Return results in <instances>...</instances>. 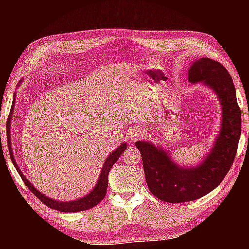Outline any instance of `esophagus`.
Returning <instances> with one entry per match:
<instances>
[{"label":"esophagus","mask_w":249,"mask_h":249,"mask_svg":"<svg viewBox=\"0 0 249 249\" xmlns=\"http://www.w3.org/2000/svg\"><path fill=\"white\" fill-rule=\"evenodd\" d=\"M142 135H144V133L142 132L141 129H136V130H132V132L127 134V137L129 142H135L136 140H138V138L142 137Z\"/></svg>","instance_id":"1"}]
</instances>
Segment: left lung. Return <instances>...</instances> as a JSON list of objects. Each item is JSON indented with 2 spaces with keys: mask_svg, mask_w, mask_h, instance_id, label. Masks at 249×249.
<instances>
[{
  "mask_svg": "<svg viewBox=\"0 0 249 249\" xmlns=\"http://www.w3.org/2000/svg\"><path fill=\"white\" fill-rule=\"evenodd\" d=\"M188 71L189 82L202 83L220 101L221 127L212 148L197 165L184 167L177 163L163 147L148 141L135 142L141 151L149 191L169 203L196 200L222 182L233 165L242 130L241 109L229 71L210 58L196 59Z\"/></svg>",
  "mask_w": 249,
  "mask_h": 249,
  "instance_id": "left-lung-1",
  "label": "left lung"
}]
</instances>
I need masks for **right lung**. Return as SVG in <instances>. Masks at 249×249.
Returning a JSON list of instances; mask_svg holds the SVG:
<instances>
[{
  "label": "right lung",
  "mask_w": 249,
  "mask_h": 249,
  "mask_svg": "<svg viewBox=\"0 0 249 249\" xmlns=\"http://www.w3.org/2000/svg\"><path fill=\"white\" fill-rule=\"evenodd\" d=\"M15 94L14 93V98H13V105L11 107V113L10 116H8L7 120V125H6V132L8 134V150H10V156L12 159V162H13L14 167L16 168V170L20 176V178L23 179L24 183L27 185V188L31 190L34 195H35L38 199L43 202L44 204H46L50 209L60 211V212H66V213H72V212H80V211H86L92 209L93 206L96 204H99L101 201L104 199L105 195H107V183H108V174L111 168L113 165L119 160L121 157V155L123 154V151L127 148V145L126 142H123V144L120 145L117 148L111 153V155H108V157L105 160L103 163L102 169H101L100 176H99V180L96 182L95 187L92 189L90 193H88L87 196H84L83 197H80L78 200H73V201H59V200H54L49 197L47 196H45L44 193H41L39 190L34 187L33 183H31L26 177L24 176L22 170L19 169V167L18 163H16V160L14 158L13 155V149H12V145H11V121H12V114H13V109H14V105H15Z\"/></svg>",
  "instance_id": "add662e5"
}]
</instances>
